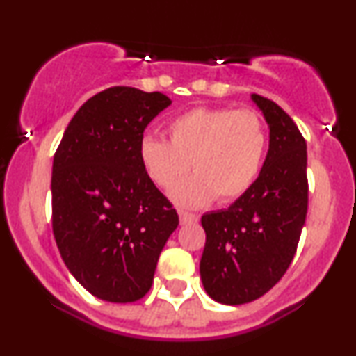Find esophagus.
Wrapping results in <instances>:
<instances>
[{
    "instance_id": "esophagus-1",
    "label": "esophagus",
    "mask_w": 356,
    "mask_h": 356,
    "mask_svg": "<svg viewBox=\"0 0 356 356\" xmlns=\"http://www.w3.org/2000/svg\"><path fill=\"white\" fill-rule=\"evenodd\" d=\"M179 218H181V224L197 222V216L191 214V212H186V211H179Z\"/></svg>"
}]
</instances>
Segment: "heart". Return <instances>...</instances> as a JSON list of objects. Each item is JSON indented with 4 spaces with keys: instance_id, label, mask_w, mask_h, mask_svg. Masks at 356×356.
<instances>
[{
    "instance_id": "1",
    "label": "heart",
    "mask_w": 356,
    "mask_h": 356,
    "mask_svg": "<svg viewBox=\"0 0 356 356\" xmlns=\"http://www.w3.org/2000/svg\"><path fill=\"white\" fill-rule=\"evenodd\" d=\"M169 140L145 136L138 157L150 181L170 189L189 172L194 175L174 187L172 199L186 207L241 197L259 177L268 152V129L252 110L192 108L167 125Z\"/></svg>"
}]
</instances>
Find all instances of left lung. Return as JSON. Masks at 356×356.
I'll use <instances>...</instances> for the list:
<instances>
[{
    "instance_id": "1",
    "label": "left lung",
    "mask_w": 356,
    "mask_h": 356,
    "mask_svg": "<svg viewBox=\"0 0 356 356\" xmlns=\"http://www.w3.org/2000/svg\"><path fill=\"white\" fill-rule=\"evenodd\" d=\"M269 125L259 177L227 209L202 216L201 280L212 300L244 305L266 295L295 257L308 212L306 142L293 118L252 93Z\"/></svg>"
}]
</instances>
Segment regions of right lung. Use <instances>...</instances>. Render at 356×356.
<instances>
[{"mask_svg": "<svg viewBox=\"0 0 356 356\" xmlns=\"http://www.w3.org/2000/svg\"><path fill=\"white\" fill-rule=\"evenodd\" d=\"M169 105L161 92L104 90L73 115L53 157L56 246L75 280L100 300L144 298L179 226L172 204L138 157L145 127Z\"/></svg>", "mask_w": 356, "mask_h": 356, "instance_id": "1", "label": "right lung"}]
</instances>
